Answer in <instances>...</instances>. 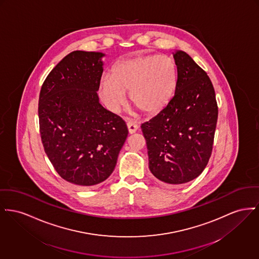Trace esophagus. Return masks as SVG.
<instances>
[{"label": "esophagus", "mask_w": 259, "mask_h": 259, "mask_svg": "<svg viewBox=\"0 0 259 259\" xmlns=\"http://www.w3.org/2000/svg\"><path fill=\"white\" fill-rule=\"evenodd\" d=\"M127 127H128V130H129V133L133 134V133H135L137 131L139 125H138L136 122L128 120L127 121Z\"/></svg>", "instance_id": "obj_1"}]
</instances>
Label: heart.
<instances>
[{"label": "heart", "mask_w": 259, "mask_h": 259, "mask_svg": "<svg viewBox=\"0 0 259 259\" xmlns=\"http://www.w3.org/2000/svg\"><path fill=\"white\" fill-rule=\"evenodd\" d=\"M176 81V66L170 57H138L117 62L111 76L102 78L99 93L111 111L120 110L126 103V92L130 91L131 101L138 108L155 113L169 103Z\"/></svg>", "instance_id": "obj_1"}]
</instances>
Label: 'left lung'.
Instances as JSON below:
<instances>
[{"label": "left lung", "mask_w": 259, "mask_h": 259, "mask_svg": "<svg viewBox=\"0 0 259 259\" xmlns=\"http://www.w3.org/2000/svg\"><path fill=\"white\" fill-rule=\"evenodd\" d=\"M174 60L175 95L141 127L153 176L167 185H181L196 179L208 163L218 107L207 73L185 52L178 51Z\"/></svg>", "instance_id": "obj_1"}]
</instances>
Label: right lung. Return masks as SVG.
Wrapping results in <instances>:
<instances>
[{
  "label": "right lung",
  "instance_id": "1",
  "mask_svg": "<svg viewBox=\"0 0 259 259\" xmlns=\"http://www.w3.org/2000/svg\"><path fill=\"white\" fill-rule=\"evenodd\" d=\"M102 57L84 51L68 54L48 74L39 96L45 152L62 179L80 187L107 180L128 135L121 117L99 103Z\"/></svg>",
  "mask_w": 259,
  "mask_h": 259
}]
</instances>
